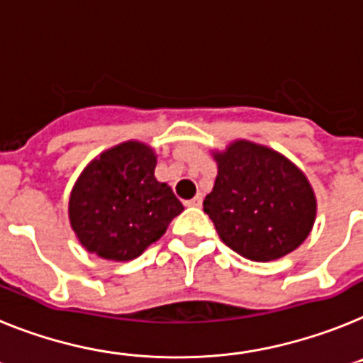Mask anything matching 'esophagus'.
Returning a JSON list of instances; mask_svg holds the SVG:
<instances>
[{
  "instance_id": "obj_1",
  "label": "esophagus",
  "mask_w": 363,
  "mask_h": 363,
  "mask_svg": "<svg viewBox=\"0 0 363 363\" xmlns=\"http://www.w3.org/2000/svg\"><path fill=\"white\" fill-rule=\"evenodd\" d=\"M185 206H189V207H200V206H202V196H200V194H196V196H194L193 200H187V202H185Z\"/></svg>"
}]
</instances>
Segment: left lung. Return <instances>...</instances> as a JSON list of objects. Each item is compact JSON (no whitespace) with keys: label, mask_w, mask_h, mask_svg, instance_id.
Instances as JSON below:
<instances>
[{"label":"left lung","mask_w":363,"mask_h":363,"mask_svg":"<svg viewBox=\"0 0 363 363\" xmlns=\"http://www.w3.org/2000/svg\"><path fill=\"white\" fill-rule=\"evenodd\" d=\"M218 174L203 200L218 237L250 261L281 259L303 244L315 220V196L283 154L238 139L213 152Z\"/></svg>","instance_id":"left-lung-1"}]
</instances>
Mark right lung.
<instances>
[{"label": "right lung", "mask_w": 363, "mask_h": 363, "mask_svg": "<svg viewBox=\"0 0 363 363\" xmlns=\"http://www.w3.org/2000/svg\"><path fill=\"white\" fill-rule=\"evenodd\" d=\"M156 154L126 141L82 170L69 196V222L79 242L108 261H132L163 237L184 206L154 176Z\"/></svg>", "instance_id": "1"}]
</instances>
